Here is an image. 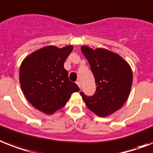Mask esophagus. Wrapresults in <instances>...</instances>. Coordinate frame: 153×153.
I'll return each mask as SVG.
<instances>
[{
  "instance_id": "1",
  "label": "esophagus",
  "mask_w": 153,
  "mask_h": 153,
  "mask_svg": "<svg viewBox=\"0 0 153 153\" xmlns=\"http://www.w3.org/2000/svg\"><path fill=\"white\" fill-rule=\"evenodd\" d=\"M76 84H77L78 87H79V88H81V85H80V82H79V81H76Z\"/></svg>"
}]
</instances>
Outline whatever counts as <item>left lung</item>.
Returning <instances> with one entry per match:
<instances>
[{"mask_svg": "<svg viewBox=\"0 0 153 153\" xmlns=\"http://www.w3.org/2000/svg\"><path fill=\"white\" fill-rule=\"evenodd\" d=\"M95 79L93 96L80 95L91 112L101 117H108L123 106L129 97L133 81L130 65L117 53L105 48L81 47Z\"/></svg>", "mask_w": 153, "mask_h": 153, "instance_id": "obj_1", "label": "left lung"}]
</instances>
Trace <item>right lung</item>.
<instances>
[{
  "label": "right lung",
  "instance_id": "right-lung-1",
  "mask_svg": "<svg viewBox=\"0 0 153 153\" xmlns=\"http://www.w3.org/2000/svg\"><path fill=\"white\" fill-rule=\"evenodd\" d=\"M73 49L72 45L44 47L26 57L21 64L19 82L24 95L45 114L51 115L65 106L71 94L79 91L63 66Z\"/></svg>",
  "mask_w": 153,
  "mask_h": 153
}]
</instances>
